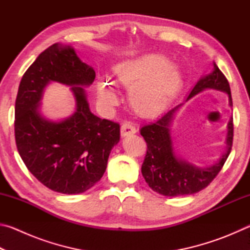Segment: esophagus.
<instances>
[{"label":"esophagus","mask_w":250,"mask_h":250,"mask_svg":"<svg viewBox=\"0 0 250 250\" xmlns=\"http://www.w3.org/2000/svg\"><path fill=\"white\" fill-rule=\"evenodd\" d=\"M137 132V130H135L134 126L130 124V122H125L124 125H121V137L125 138V137H128V135L131 134H134Z\"/></svg>","instance_id":"obj_1"}]
</instances>
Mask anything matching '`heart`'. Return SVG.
I'll return each instance as SVG.
<instances>
[{"mask_svg": "<svg viewBox=\"0 0 250 250\" xmlns=\"http://www.w3.org/2000/svg\"><path fill=\"white\" fill-rule=\"evenodd\" d=\"M113 77L129 89L130 105L135 112L149 117L159 112L182 83L179 67L162 54H145L126 59L113 67ZM97 99L105 108L119 101L111 80L101 77L96 84Z\"/></svg>", "mask_w": 250, "mask_h": 250, "instance_id": "b5f03b06", "label": "heart"}]
</instances>
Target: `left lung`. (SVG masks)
I'll use <instances>...</instances> for the list:
<instances>
[{"mask_svg": "<svg viewBox=\"0 0 250 250\" xmlns=\"http://www.w3.org/2000/svg\"><path fill=\"white\" fill-rule=\"evenodd\" d=\"M213 65V71L198 80L184 103L204 90L213 89L227 94L228 104L230 108L232 107L229 83L215 62ZM184 103L167 110L153 122L143 125L140 130L147 146L141 167L142 175L154 192L164 196L192 195L205 188L222 170L232 146L234 125L230 118L227 125L226 150L216 163L208 167H198L181 158L174 147L171 125L176 111Z\"/></svg>", "mask_w": 250, "mask_h": 250, "instance_id": "1", "label": "left lung"}]
</instances>
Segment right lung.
<instances>
[{
    "instance_id": "obj_1",
    "label": "right lung",
    "mask_w": 250,
    "mask_h": 250,
    "mask_svg": "<svg viewBox=\"0 0 250 250\" xmlns=\"http://www.w3.org/2000/svg\"><path fill=\"white\" fill-rule=\"evenodd\" d=\"M96 73L68 45L54 44L29 66L15 101V141L28 171L46 188L62 194H80L100 181L112 147L120 140V125L90 111L83 87ZM50 82L71 87L76 101L73 115L50 121L40 101Z\"/></svg>"
}]
</instances>
